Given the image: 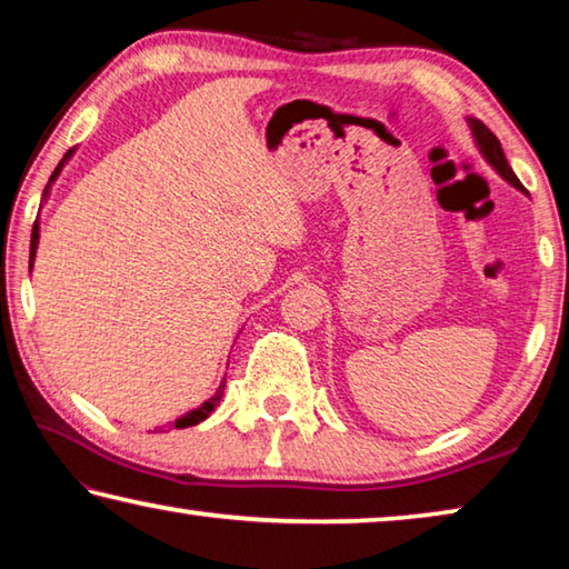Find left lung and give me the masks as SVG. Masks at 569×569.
I'll use <instances>...</instances> for the list:
<instances>
[{
  "instance_id": "left-lung-1",
  "label": "left lung",
  "mask_w": 569,
  "mask_h": 569,
  "mask_svg": "<svg viewBox=\"0 0 569 569\" xmlns=\"http://www.w3.org/2000/svg\"><path fill=\"white\" fill-rule=\"evenodd\" d=\"M467 122H469L471 138H475V146H477V150H479V156L485 158V160L489 162V166H492V170L497 172L499 178L507 180L509 186L517 188L519 192H525V196H527V190L522 188V182H519V178L515 176V170L509 168V162H507V158H505V150H502V146H499L497 134H495L492 130H489L485 122L477 120V118H467Z\"/></svg>"
}]
</instances>
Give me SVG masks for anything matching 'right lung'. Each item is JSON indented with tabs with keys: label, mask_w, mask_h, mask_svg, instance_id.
<instances>
[{
	"label": "right lung",
	"mask_w": 569,
	"mask_h": 569,
	"mask_svg": "<svg viewBox=\"0 0 569 569\" xmlns=\"http://www.w3.org/2000/svg\"><path fill=\"white\" fill-rule=\"evenodd\" d=\"M74 150L77 148H72V150H67L64 152V158L60 160V166L54 168V172H52V178H50V182H47V188H44V192H42V203H47V198H50V188H52V182L60 178V172H62V168L67 166V162H70V158L74 156ZM37 246H40V218L34 220V226H32V240H30V271H32V266H34V258H37ZM223 391H226V377H223V381H220V387H218V391L213 393V397H210L208 401H203L200 403L198 409H192V411H188V413H182V417H178L176 421V429H186V427H196V423H200V421H206L210 413L216 411V407L220 403V399H223ZM160 429V427H158ZM162 431V429H160Z\"/></svg>",
	"instance_id": "1"
}]
</instances>
